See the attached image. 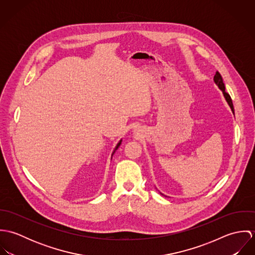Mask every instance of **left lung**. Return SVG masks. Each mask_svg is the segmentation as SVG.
I'll use <instances>...</instances> for the list:
<instances>
[{"instance_id": "1", "label": "left lung", "mask_w": 255, "mask_h": 255, "mask_svg": "<svg viewBox=\"0 0 255 255\" xmlns=\"http://www.w3.org/2000/svg\"><path fill=\"white\" fill-rule=\"evenodd\" d=\"M214 82L216 83V85L218 86L219 88L222 90V92H223V94H224V97H225L226 101L228 102V104H229L230 108L232 110L233 114L235 115V110H234L233 101H232V99H231V96H230V95L225 91V84H224V82H223V78H222V76H221V74L219 73V72H216V74L214 75ZM161 194H162V193H161ZM162 195H164V194H162Z\"/></svg>"}]
</instances>
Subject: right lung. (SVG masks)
Instances as JSON below:
<instances>
[{"label":"right lung","instance_id":"add662e5","mask_svg":"<svg viewBox=\"0 0 255 255\" xmlns=\"http://www.w3.org/2000/svg\"><path fill=\"white\" fill-rule=\"evenodd\" d=\"M121 143H122V139H121V140H120V142H119V143H118V144H117V146H116V148H115V150H114V152H113V154H112V156H113V155H114V153H115V151H116V150H117V149H118V148H119V146L121 145Z\"/></svg>","mask_w":255,"mask_h":255}]
</instances>
